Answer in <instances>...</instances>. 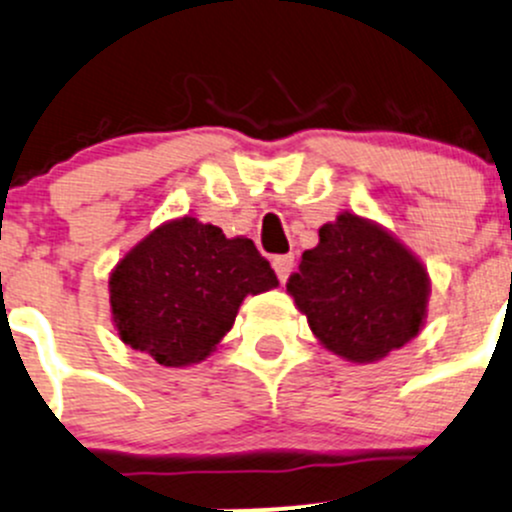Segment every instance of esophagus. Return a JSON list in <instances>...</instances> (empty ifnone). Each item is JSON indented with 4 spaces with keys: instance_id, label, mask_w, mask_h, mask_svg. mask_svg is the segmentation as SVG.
<instances>
[{
    "instance_id": "34e87169",
    "label": "esophagus",
    "mask_w": 512,
    "mask_h": 512,
    "mask_svg": "<svg viewBox=\"0 0 512 512\" xmlns=\"http://www.w3.org/2000/svg\"><path fill=\"white\" fill-rule=\"evenodd\" d=\"M293 263H295L293 254L273 256V271H276V276L281 278V283L288 281V276H291V271H293Z\"/></svg>"
}]
</instances>
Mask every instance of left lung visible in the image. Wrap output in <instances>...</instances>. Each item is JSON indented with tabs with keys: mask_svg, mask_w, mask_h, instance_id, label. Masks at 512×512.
Here are the masks:
<instances>
[{
	"mask_svg": "<svg viewBox=\"0 0 512 512\" xmlns=\"http://www.w3.org/2000/svg\"><path fill=\"white\" fill-rule=\"evenodd\" d=\"M300 258L286 288L313 335L347 362L367 365L419 335L429 273L387 229L342 212Z\"/></svg>",
	"mask_w": 512,
	"mask_h": 512,
	"instance_id": "obj_1",
	"label": "left lung"
}]
</instances>
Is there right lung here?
<instances>
[{
    "instance_id": "add662e5",
    "label": "right lung",
    "mask_w": 512,
    "mask_h": 512,
    "mask_svg": "<svg viewBox=\"0 0 512 512\" xmlns=\"http://www.w3.org/2000/svg\"><path fill=\"white\" fill-rule=\"evenodd\" d=\"M276 286L254 241L179 217L120 258L108 281L110 313L125 345L162 367H187L217 350L246 295Z\"/></svg>"
}]
</instances>
